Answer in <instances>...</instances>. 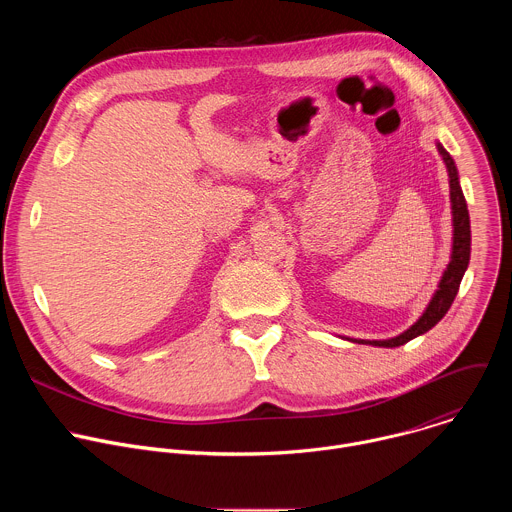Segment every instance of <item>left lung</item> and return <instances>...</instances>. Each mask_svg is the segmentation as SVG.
<instances>
[{
    "instance_id": "1",
    "label": "left lung",
    "mask_w": 512,
    "mask_h": 512,
    "mask_svg": "<svg viewBox=\"0 0 512 512\" xmlns=\"http://www.w3.org/2000/svg\"><path fill=\"white\" fill-rule=\"evenodd\" d=\"M437 152H440L442 160L446 162L448 168V176H450V198H452V214H454V247H452V261L448 263L440 285H437V291L433 294L429 306L425 308L423 316L403 334L389 338V340H354L360 344H373V346H383V348H395L401 346L421 334H425L427 330H431L437 322H440L456 294L460 289V281L468 269L470 263V214H468V206H466V198L464 192L460 188V180H458V170L456 164L452 160V156L442 148L440 143H437Z\"/></svg>"
}]
</instances>
